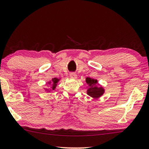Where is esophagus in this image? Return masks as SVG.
Segmentation results:
<instances>
[{"mask_svg":"<svg viewBox=\"0 0 149 149\" xmlns=\"http://www.w3.org/2000/svg\"><path fill=\"white\" fill-rule=\"evenodd\" d=\"M69 76H70V77H71V78H73V79H76V78H77V74L74 73V72H71Z\"/></svg>","mask_w":149,"mask_h":149,"instance_id":"1","label":"esophagus"}]
</instances>
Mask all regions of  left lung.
Returning <instances> with one entry per match:
<instances>
[{"mask_svg":"<svg viewBox=\"0 0 149 149\" xmlns=\"http://www.w3.org/2000/svg\"><path fill=\"white\" fill-rule=\"evenodd\" d=\"M86 82L88 84L89 88L87 89V94L93 99H98L104 94L105 89L98 82L97 79L87 77Z\"/></svg>","mask_w":149,"mask_h":149,"instance_id":"left-lung-1","label":"left lung"}]
</instances>
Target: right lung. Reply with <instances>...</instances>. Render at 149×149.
Wrapping results in <instances>:
<instances>
[{
    "instance_id": "add662e5",
    "label": "right lung",
    "mask_w": 149,
    "mask_h": 149,
    "mask_svg": "<svg viewBox=\"0 0 149 149\" xmlns=\"http://www.w3.org/2000/svg\"><path fill=\"white\" fill-rule=\"evenodd\" d=\"M60 80H61V78H52L51 80L48 81V82H47V88H45L44 90L48 93L52 92L53 91L55 90V89L57 86V84Z\"/></svg>"
}]
</instances>
